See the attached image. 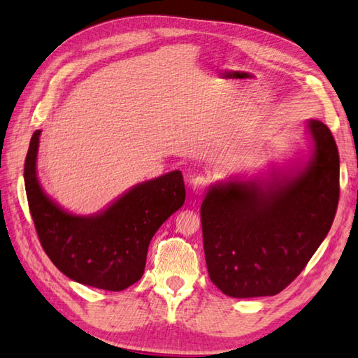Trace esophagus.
Instances as JSON below:
<instances>
[{"label":"esophagus","mask_w":358,"mask_h":358,"mask_svg":"<svg viewBox=\"0 0 358 358\" xmlns=\"http://www.w3.org/2000/svg\"><path fill=\"white\" fill-rule=\"evenodd\" d=\"M209 185H211V179L206 176H200V174L191 180V189H193L194 194H203Z\"/></svg>","instance_id":"obj_1"}]
</instances>
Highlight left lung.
<instances>
[{"label":"left lung","instance_id":"left-lung-1","mask_svg":"<svg viewBox=\"0 0 358 358\" xmlns=\"http://www.w3.org/2000/svg\"><path fill=\"white\" fill-rule=\"evenodd\" d=\"M315 149L302 167L267 180H229L208 191L202 215L211 281L231 298L282 292L325 240L338 203V150L319 120L307 123Z\"/></svg>","mask_w":358,"mask_h":358}]
</instances>
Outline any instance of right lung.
Returning a JSON list of instances; mask_svg holds the SVG:
<instances>
[{"instance_id":"1","label":"right lung","mask_w":358,"mask_h":358,"mask_svg":"<svg viewBox=\"0 0 358 358\" xmlns=\"http://www.w3.org/2000/svg\"><path fill=\"white\" fill-rule=\"evenodd\" d=\"M39 136L36 130L30 139L24 182L43 250L69 280L109 292L127 289L141 280L155 232L185 202L182 173L135 185L100 214L76 215L55 203L39 184Z\"/></svg>"}]
</instances>
